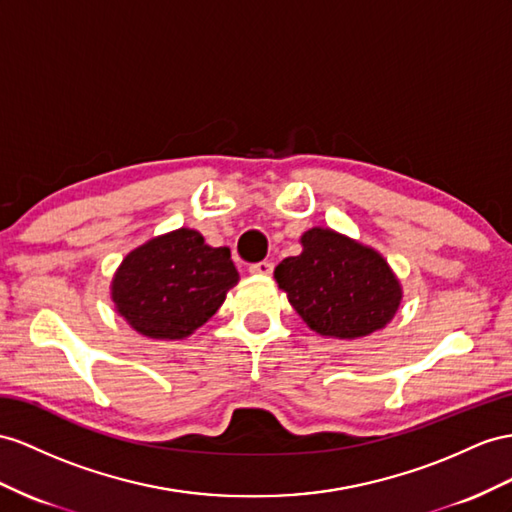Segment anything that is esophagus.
Returning a JSON list of instances; mask_svg holds the SVG:
<instances>
[{"instance_id":"esophagus-1","label":"esophagus","mask_w":512,"mask_h":512,"mask_svg":"<svg viewBox=\"0 0 512 512\" xmlns=\"http://www.w3.org/2000/svg\"><path fill=\"white\" fill-rule=\"evenodd\" d=\"M272 268H274L272 261H259V264H253L248 270H251L253 274H257V277H270Z\"/></svg>"}]
</instances>
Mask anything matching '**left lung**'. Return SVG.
<instances>
[{"mask_svg":"<svg viewBox=\"0 0 512 512\" xmlns=\"http://www.w3.org/2000/svg\"><path fill=\"white\" fill-rule=\"evenodd\" d=\"M303 253L274 268V281L311 331L322 337H368L396 316L402 283L376 248L329 227L300 235Z\"/></svg>","mask_w":512,"mask_h":512,"instance_id":"left-lung-1","label":"left lung"}]
</instances>
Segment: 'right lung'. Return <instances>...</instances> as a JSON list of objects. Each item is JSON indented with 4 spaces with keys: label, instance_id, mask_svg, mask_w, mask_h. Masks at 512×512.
Segmentation results:
<instances>
[{
    "label": "right lung",
    "instance_id": "obj_1",
    "mask_svg": "<svg viewBox=\"0 0 512 512\" xmlns=\"http://www.w3.org/2000/svg\"><path fill=\"white\" fill-rule=\"evenodd\" d=\"M238 281L227 246H209L199 231L181 227L127 253L110 294L116 313L136 333L183 339L214 316Z\"/></svg>",
    "mask_w": 512,
    "mask_h": 512
}]
</instances>
